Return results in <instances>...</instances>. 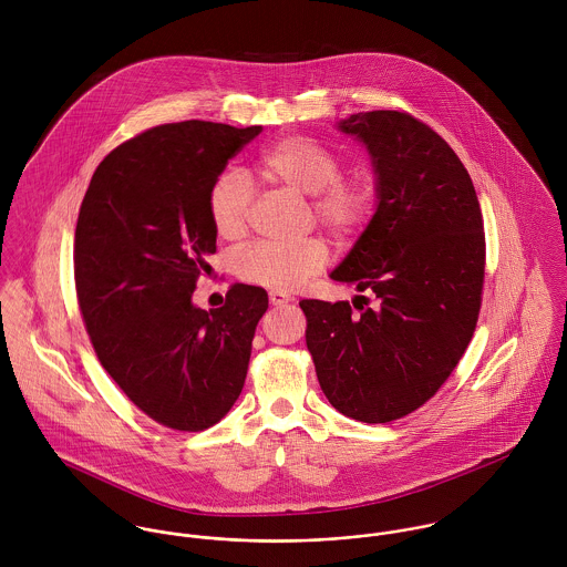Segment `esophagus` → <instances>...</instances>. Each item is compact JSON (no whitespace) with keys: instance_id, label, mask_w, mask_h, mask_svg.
Masks as SVG:
<instances>
[{"instance_id":"1","label":"esophagus","mask_w":567,"mask_h":567,"mask_svg":"<svg viewBox=\"0 0 567 567\" xmlns=\"http://www.w3.org/2000/svg\"><path fill=\"white\" fill-rule=\"evenodd\" d=\"M268 299H270V303L272 306H286V303H290L292 301V297L290 295H286V292H279V290H272L270 295H268Z\"/></svg>"}]
</instances>
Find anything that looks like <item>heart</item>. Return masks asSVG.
I'll return each instance as SVG.
<instances>
[{
	"mask_svg": "<svg viewBox=\"0 0 567 567\" xmlns=\"http://www.w3.org/2000/svg\"><path fill=\"white\" fill-rule=\"evenodd\" d=\"M261 174L288 189L312 196V218L338 240L358 236L375 209V187L367 176L342 174L340 157L317 140L290 135L261 155ZM252 185L240 169L220 172L207 192V214L216 234L238 240L246 231ZM327 264V246L319 238L297 244L255 243L234 259L246 284L272 290H295Z\"/></svg>",
	"mask_w": 567,
	"mask_h": 567,
	"instance_id": "b5f03b06",
	"label": "heart"
}]
</instances>
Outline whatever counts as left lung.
I'll use <instances>...</instances> for the list:
<instances>
[{"label":"left lung","instance_id":"obj_1","mask_svg":"<svg viewBox=\"0 0 567 567\" xmlns=\"http://www.w3.org/2000/svg\"><path fill=\"white\" fill-rule=\"evenodd\" d=\"M338 128L371 153L380 203L331 279L367 297L353 306L303 299L306 344L329 404L389 423L434 398L474 336L483 212L456 153L410 113H355Z\"/></svg>","mask_w":567,"mask_h":567}]
</instances>
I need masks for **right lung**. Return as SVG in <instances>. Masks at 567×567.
Instances as JSON below:
<instances>
[{
	"instance_id": "add662e5",
	"label": "right lung",
	"mask_w": 567,
	"mask_h": 567,
	"mask_svg": "<svg viewBox=\"0 0 567 567\" xmlns=\"http://www.w3.org/2000/svg\"><path fill=\"white\" fill-rule=\"evenodd\" d=\"M261 133L187 120L120 144L82 198L74 279L93 351L153 421L181 432L218 423L243 393L264 288L234 284L225 306L200 310L192 292L216 252L207 192Z\"/></svg>"
}]
</instances>
